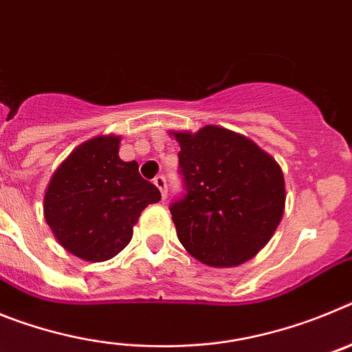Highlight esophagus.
Here are the masks:
<instances>
[{"mask_svg":"<svg viewBox=\"0 0 352 352\" xmlns=\"http://www.w3.org/2000/svg\"><path fill=\"white\" fill-rule=\"evenodd\" d=\"M153 183H155V185H157V188H158V190H160L162 197L166 199V195H167V192H166V188H167L166 178H164V176H157V178L153 179Z\"/></svg>","mask_w":352,"mask_h":352,"instance_id":"34e87169","label":"esophagus"}]
</instances>
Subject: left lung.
<instances>
[{
    "mask_svg": "<svg viewBox=\"0 0 352 352\" xmlns=\"http://www.w3.org/2000/svg\"><path fill=\"white\" fill-rule=\"evenodd\" d=\"M186 195L170 214L185 250L211 268L247 263L266 247L285 210L284 173L252 139L223 126L170 130Z\"/></svg>",
    "mask_w": 352,
    "mask_h": 352,
    "instance_id": "left-lung-1",
    "label": "left lung"
}]
</instances>
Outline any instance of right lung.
Masks as SVG:
<instances>
[{"instance_id": "right-lung-1", "label": "right lung", "mask_w": 352, "mask_h": 352, "mask_svg": "<svg viewBox=\"0 0 352 352\" xmlns=\"http://www.w3.org/2000/svg\"><path fill=\"white\" fill-rule=\"evenodd\" d=\"M120 142V135L107 133L77 146L43 195V217L58 243L89 263L118 256L142 210L162 197L139 174L138 162L121 160Z\"/></svg>"}]
</instances>
